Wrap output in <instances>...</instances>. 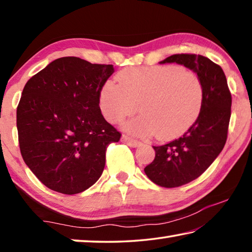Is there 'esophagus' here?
Segmentation results:
<instances>
[{"label":"esophagus","mask_w":252,"mask_h":252,"mask_svg":"<svg viewBox=\"0 0 252 252\" xmlns=\"http://www.w3.org/2000/svg\"><path fill=\"white\" fill-rule=\"evenodd\" d=\"M121 141H122L123 143L127 144V146H129V147H132V148H136V147L140 146V142H139V141H136V140L132 139V138H130L129 135H126V134L122 135Z\"/></svg>","instance_id":"1"}]
</instances>
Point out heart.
Instances as JSON below:
<instances>
[{"mask_svg": "<svg viewBox=\"0 0 252 252\" xmlns=\"http://www.w3.org/2000/svg\"><path fill=\"white\" fill-rule=\"evenodd\" d=\"M117 80L118 83L108 81L101 88L102 114L109 122L119 123L138 109L141 114L125 125L134 135L174 139L201 112L204 88L193 71L171 64L126 67Z\"/></svg>", "mask_w": 252, "mask_h": 252, "instance_id": "1", "label": "heart"}]
</instances>
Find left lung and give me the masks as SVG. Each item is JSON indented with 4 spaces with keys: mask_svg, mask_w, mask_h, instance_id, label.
Returning <instances> with one entry per match:
<instances>
[{
    "mask_svg": "<svg viewBox=\"0 0 252 252\" xmlns=\"http://www.w3.org/2000/svg\"><path fill=\"white\" fill-rule=\"evenodd\" d=\"M177 63L195 72L202 80L204 99L201 112L181 138L153 147L156 157L144 168L156 185L176 188L201 176L220 155L227 141L231 116V93L221 67L197 54H174L160 64Z\"/></svg>",
    "mask_w": 252,
    "mask_h": 252,
    "instance_id": "8db88e82",
    "label": "left lung"
}]
</instances>
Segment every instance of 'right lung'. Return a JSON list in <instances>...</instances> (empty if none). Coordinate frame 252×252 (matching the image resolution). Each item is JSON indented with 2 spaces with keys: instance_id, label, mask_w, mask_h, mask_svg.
<instances>
[{
  "instance_id": "1",
  "label": "right lung",
  "mask_w": 252,
  "mask_h": 252,
  "mask_svg": "<svg viewBox=\"0 0 252 252\" xmlns=\"http://www.w3.org/2000/svg\"><path fill=\"white\" fill-rule=\"evenodd\" d=\"M113 72L112 64L65 57L25 84L16 110L21 155L49 189L80 193L103 172L106 148L121 138L99 105L101 88Z\"/></svg>"
}]
</instances>
